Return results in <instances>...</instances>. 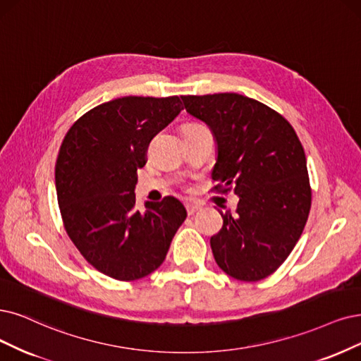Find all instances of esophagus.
Masks as SVG:
<instances>
[{
	"mask_svg": "<svg viewBox=\"0 0 361 361\" xmlns=\"http://www.w3.org/2000/svg\"><path fill=\"white\" fill-rule=\"evenodd\" d=\"M201 208H202L201 205L196 204V202H193V201L185 202V209H188V214H189V216H193L195 212H197V211L201 209Z\"/></svg>",
	"mask_w": 361,
	"mask_h": 361,
	"instance_id": "obj_1",
	"label": "esophagus"
}]
</instances>
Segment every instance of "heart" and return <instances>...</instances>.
Segmentation results:
<instances>
[{"instance_id":"obj_1","label":"heart","mask_w":361,"mask_h":361,"mask_svg":"<svg viewBox=\"0 0 361 361\" xmlns=\"http://www.w3.org/2000/svg\"><path fill=\"white\" fill-rule=\"evenodd\" d=\"M196 126H199V125H190V126H188V128H196Z\"/></svg>"}]
</instances>
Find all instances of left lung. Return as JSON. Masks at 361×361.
<instances>
[{"label":"left lung","instance_id":"left-lung-1","mask_svg":"<svg viewBox=\"0 0 361 361\" xmlns=\"http://www.w3.org/2000/svg\"><path fill=\"white\" fill-rule=\"evenodd\" d=\"M217 144L211 177L216 189L233 185L235 214L221 212L223 228L211 238L220 269L239 281H260L288 257L311 209L306 156L287 120L238 93L181 97Z\"/></svg>","mask_w":361,"mask_h":361}]
</instances>
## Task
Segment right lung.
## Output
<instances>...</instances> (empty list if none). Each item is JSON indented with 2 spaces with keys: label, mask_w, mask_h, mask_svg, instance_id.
<instances>
[{
  "label": "right lung",
  "mask_w": 361,
  "mask_h": 361,
  "mask_svg": "<svg viewBox=\"0 0 361 361\" xmlns=\"http://www.w3.org/2000/svg\"><path fill=\"white\" fill-rule=\"evenodd\" d=\"M181 110L178 97L117 98L80 117L62 141L55 181L65 231L93 268L118 281L156 271L188 217L173 196L135 208L147 147Z\"/></svg>",
  "instance_id": "add662e5"
}]
</instances>
